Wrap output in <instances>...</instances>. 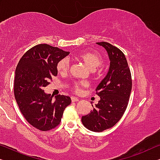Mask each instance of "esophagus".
Returning a JSON list of instances; mask_svg holds the SVG:
<instances>
[{
    "label": "esophagus",
    "instance_id": "esophagus-1",
    "mask_svg": "<svg viewBox=\"0 0 160 160\" xmlns=\"http://www.w3.org/2000/svg\"><path fill=\"white\" fill-rule=\"evenodd\" d=\"M71 101H72V102H77L79 101V98L76 97H71Z\"/></svg>",
    "mask_w": 160,
    "mask_h": 160
}]
</instances>
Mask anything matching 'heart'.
Instances as JSON below:
<instances>
[{"label": "heart", "instance_id": "1", "mask_svg": "<svg viewBox=\"0 0 160 160\" xmlns=\"http://www.w3.org/2000/svg\"><path fill=\"white\" fill-rule=\"evenodd\" d=\"M78 58L81 59L88 68L91 70L101 66L103 63V57L97 52H86L78 54ZM70 62L68 58H63L57 62V70L59 73L63 74L68 72ZM88 86V83L85 81H77L74 82L72 85V90L75 93H80L82 91V88Z\"/></svg>", "mask_w": 160, "mask_h": 160}]
</instances>
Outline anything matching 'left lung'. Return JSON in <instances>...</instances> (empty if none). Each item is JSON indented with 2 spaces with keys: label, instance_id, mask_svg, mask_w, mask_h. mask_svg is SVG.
<instances>
[{
  "label": "left lung",
  "instance_id": "left-lung-1",
  "mask_svg": "<svg viewBox=\"0 0 160 160\" xmlns=\"http://www.w3.org/2000/svg\"><path fill=\"white\" fill-rule=\"evenodd\" d=\"M103 47L110 59L106 78L96 88L101 100L92 111L82 117V122L90 131L101 132L110 128L122 117L127 108L132 88V79L127 60L118 47L106 42H97Z\"/></svg>",
  "mask_w": 160,
  "mask_h": 160
}]
</instances>
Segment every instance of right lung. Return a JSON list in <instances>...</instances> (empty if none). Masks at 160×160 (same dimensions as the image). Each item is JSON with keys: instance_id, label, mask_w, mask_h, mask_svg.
<instances>
[{"instance_id": "add662e5", "label": "right lung", "mask_w": 160, "mask_h": 160, "mask_svg": "<svg viewBox=\"0 0 160 160\" xmlns=\"http://www.w3.org/2000/svg\"><path fill=\"white\" fill-rule=\"evenodd\" d=\"M69 53L47 44H37L23 54L16 67L14 95L19 109L31 125L42 132L56 128L71 103L69 96L58 95L53 100L43 90L57 75V62Z\"/></svg>"}]
</instances>
